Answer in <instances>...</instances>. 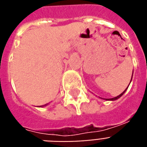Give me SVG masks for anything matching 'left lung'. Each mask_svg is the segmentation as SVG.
Returning a JSON list of instances; mask_svg holds the SVG:
<instances>
[{"mask_svg":"<svg viewBox=\"0 0 147 147\" xmlns=\"http://www.w3.org/2000/svg\"><path fill=\"white\" fill-rule=\"evenodd\" d=\"M132 77H133V75H132ZM125 91H126V90H125L123 92L122 94H120V95H119V96H116V97H113V98H111V99H105V100H117V99H118V98H120V96H122L123 94H124V93H125Z\"/></svg>","mask_w":147,"mask_h":147,"instance_id":"8db88e82","label":"left lung"}]
</instances>
